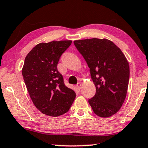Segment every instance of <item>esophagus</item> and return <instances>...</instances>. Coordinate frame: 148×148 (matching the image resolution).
I'll list each match as a JSON object with an SVG mask.
<instances>
[{
	"label": "esophagus",
	"mask_w": 148,
	"mask_h": 148,
	"mask_svg": "<svg viewBox=\"0 0 148 148\" xmlns=\"http://www.w3.org/2000/svg\"><path fill=\"white\" fill-rule=\"evenodd\" d=\"M81 83H78L77 84H76V89H77L78 90H81Z\"/></svg>",
	"instance_id": "esophagus-1"
}]
</instances>
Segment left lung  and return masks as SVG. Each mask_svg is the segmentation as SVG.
<instances>
[{
	"mask_svg": "<svg viewBox=\"0 0 148 148\" xmlns=\"http://www.w3.org/2000/svg\"><path fill=\"white\" fill-rule=\"evenodd\" d=\"M74 44L88 64L96 87L88 100L95 114L110 117L121 109L127 94L130 66L125 55L108 39L74 40Z\"/></svg>",
	"mask_w": 148,
	"mask_h": 148,
	"instance_id": "1",
	"label": "left lung"
}]
</instances>
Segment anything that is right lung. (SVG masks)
Here are the masks:
<instances>
[{"label":"right lung","instance_id":"1","mask_svg":"<svg viewBox=\"0 0 148 148\" xmlns=\"http://www.w3.org/2000/svg\"><path fill=\"white\" fill-rule=\"evenodd\" d=\"M72 40L41 42L28 53L22 74L32 101L44 114L58 116L66 113L76 97L65 86L57 65Z\"/></svg>","mask_w":148,"mask_h":148}]
</instances>
